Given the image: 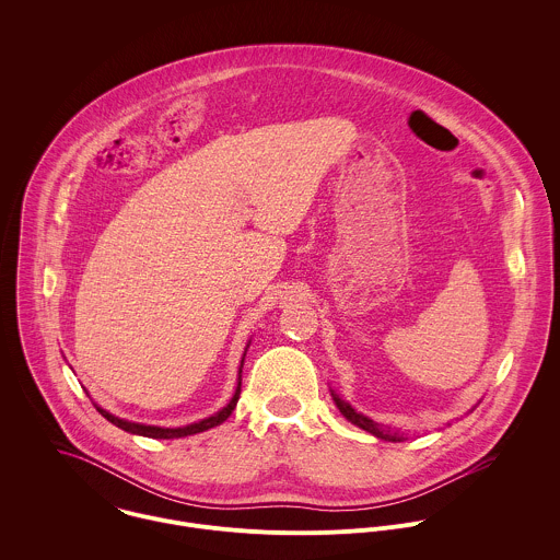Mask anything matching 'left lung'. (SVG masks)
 Here are the masks:
<instances>
[{
	"label": "left lung",
	"mask_w": 560,
	"mask_h": 560,
	"mask_svg": "<svg viewBox=\"0 0 560 560\" xmlns=\"http://www.w3.org/2000/svg\"><path fill=\"white\" fill-rule=\"evenodd\" d=\"M331 397H334V402H336V407L340 409V413L349 420V422H353V424H358L360 429H364V431H369V433H373L375 438H382V440H388V442H400V431L397 429H393V427H386V424H380V422H375V420H371V418H366V416H362V413H358L347 400L340 399L334 390H331Z\"/></svg>",
	"instance_id": "obj_1"
}]
</instances>
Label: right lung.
<instances>
[{
  "label": "right lung",
  "mask_w": 560,
  "mask_h": 560,
  "mask_svg": "<svg viewBox=\"0 0 560 560\" xmlns=\"http://www.w3.org/2000/svg\"><path fill=\"white\" fill-rule=\"evenodd\" d=\"M243 358H245V355H243ZM241 366H243V360H241ZM240 395L241 382L237 384V390H235V395H233L231 402H229L226 407H222L218 413H213V416H209V418H205V420L191 422V424H187V427H176V429L151 427V424H140V422H129V420H122V418H118V416H114V413L105 411V409H103V407H98L96 402H94V407H96V411H98L103 418H107L112 424H116V427H118V429H122V431H129V433H136V435H144V438L174 440V438H185V435L202 433V431H207V429H211V427L222 424V422L233 413V409H235V405H237V400H240Z\"/></svg>",
  "instance_id": "right-lung-1"
}]
</instances>
